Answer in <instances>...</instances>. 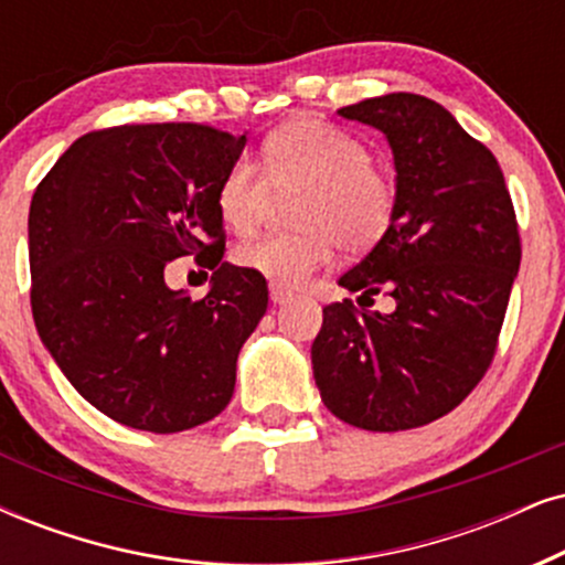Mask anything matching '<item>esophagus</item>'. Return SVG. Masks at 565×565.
Returning <instances> with one entry per match:
<instances>
[{
	"label": "esophagus",
	"mask_w": 565,
	"mask_h": 565,
	"mask_svg": "<svg viewBox=\"0 0 565 565\" xmlns=\"http://www.w3.org/2000/svg\"><path fill=\"white\" fill-rule=\"evenodd\" d=\"M291 299V291L284 289V287H276V284H270V302L274 305H284Z\"/></svg>",
	"instance_id": "esophagus-1"
}]
</instances>
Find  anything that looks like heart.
<instances>
[{"instance_id":"heart-1","label":"heart","mask_w":565,"mask_h":565,"mask_svg":"<svg viewBox=\"0 0 565 565\" xmlns=\"http://www.w3.org/2000/svg\"><path fill=\"white\" fill-rule=\"evenodd\" d=\"M274 195H297L289 213L297 230L245 242L234 263L284 289L328 266L335 247L347 255L373 249L398 211L396 177L373 161L367 142L316 117L270 130L260 169L232 161L218 180L216 211L226 230L247 237L266 221Z\"/></svg>"}]
</instances>
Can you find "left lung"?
<instances>
[{
    "label": "left lung",
    "mask_w": 565,
    "mask_h": 565,
    "mask_svg": "<svg viewBox=\"0 0 565 565\" xmlns=\"http://www.w3.org/2000/svg\"><path fill=\"white\" fill-rule=\"evenodd\" d=\"M339 114L385 132L398 182L394 226L339 284L396 307L326 305L312 373L344 423L412 430L456 409L492 365L521 263L516 211L490 148L430 98L388 93Z\"/></svg>",
    "instance_id": "obj_1"
}]
</instances>
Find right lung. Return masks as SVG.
Returning <instances> with one entry per match:
<instances>
[{"label": "right lung", "mask_w": 565, "mask_h": 565, "mask_svg": "<svg viewBox=\"0 0 565 565\" xmlns=\"http://www.w3.org/2000/svg\"><path fill=\"white\" fill-rule=\"evenodd\" d=\"M247 135L211 125H119L77 138L28 216L41 341L114 423L182 433L232 402L237 354L268 307L266 278L226 266L216 188ZM216 267L203 300L171 292L166 263Z\"/></svg>", "instance_id": "1"}]
</instances>
